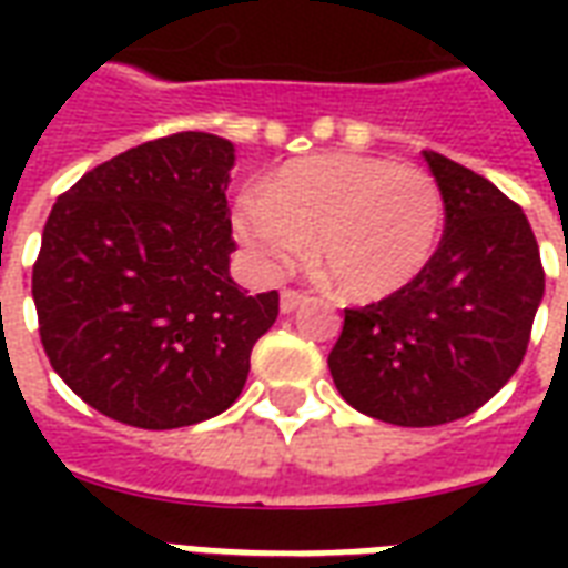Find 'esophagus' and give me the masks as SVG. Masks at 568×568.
I'll list each match as a JSON object with an SVG mask.
<instances>
[{"instance_id": "esophagus-1", "label": "esophagus", "mask_w": 568, "mask_h": 568, "mask_svg": "<svg viewBox=\"0 0 568 568\" xmlns=\"http://www.w3.org/2000/svg\"><path fill=\"white\" fill-rule=\"evenodd\" d=\"M304 301H307V295H304V292H295V288H285L283 295H280V310H283V313H295V310L301 307Z\"/></svg>"}]
</instances>
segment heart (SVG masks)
I'll use <instances>...</instances> for the list:
<instances>
[{
	"instance_id": "heart-1",
	"label": "heart",
	"mask_w": 568,
	"mask_h": 568,
	"mask_svg": "<svg viewBox=\"0 0 568 568\" xmlns=\"http://www.w3.org/2000/svg\"><path fill=\"white\" fill-rule=\"evenodd\" d=\"M444 227L438 182L374 154L285 163L264 194L236 203L234 231L261 276L280 280L310 255L341 295L383 301L426 271Z\"/></svg>"
}]
</instances>
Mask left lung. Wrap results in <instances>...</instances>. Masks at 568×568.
<instances>
[{
	"label": "left lung",
	"instance_id": "1",
	"mask_svg": "<svg viewBox=\"0 0 568 568\" xmlns=\"http://www.w3.org/2000/svg\"><path fill=\"white\" fill-rule=\"evenodd\" d=\"M444 197V236L414 283L344 310L334 386L365 417L426 428L475 414L520 368L545 271L524 210L484 175L423 151Z\"/></svg>",
	"mask_w": 568,
	"mask_h": 568
}]
</instances>
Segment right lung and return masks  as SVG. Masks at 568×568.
I'll return each instance as SVG.
<instances>
[{
	"label": "right lung",
	"mask_w": 568,
	"mask_h": 568,
	"mask_svg": "<svg viewBox=\"0 0 568 568\" xmlns=\"http://www.w3.org/2000/svg\"><path fill=\"white\" fill-rule=\"evenodd\" d=\"M234 145L173 133L93 166L60 194L32 264L51 368L81 402L136 428L219 417L280 295L231 280Z\"/></svg>",
	"instance_id": "right-lung-1"
}]
</instances>
